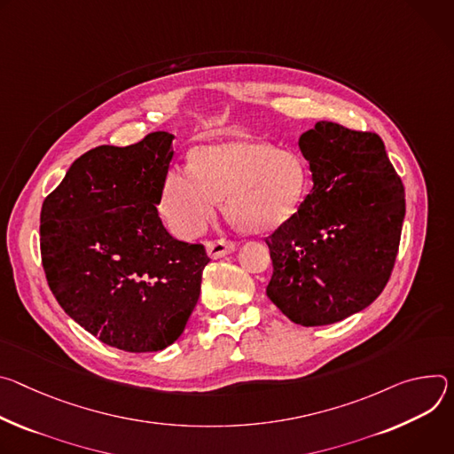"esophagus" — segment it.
I'll return each instance as SVG.
<instances>
[{
	"label": "esophagus",
	"mask_w": 454,
	"mask_h": 454,
	"mask_svg": "<svg viewBox=\"0 0 454 454\" xmlns=\"http://www.w3.org/2000/svg\"><path fill=\"white\" fill-rule=\"evenodd\" d=\"M206 248H207V254H209V258L216 260V258H223L225 254H231V253H234L236 243H234V241H229V239H223V238H222V239H213V241H207Z\"/></svg>",
	"instance_id": "34e87169"
}]
</instances>
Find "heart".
<instances>
[{
  "label": "heart",
  "instance_id": "heart-1",
  "mask_svg": "<svg viewBox=\"0 0 454 454\" xmlns=\"http://www.w3.org/2000/svg\"><path fill=\"white\" fill-rule=\"evenodd\" d=\"M189 168L164 176L160 215L182 236H198L223 200L227 220L248 234H265L290 222L309 194L307 160L254 138H229L196 147Z\"/></svg>",
  "mask_w": 454,
  "mask_h": 454
}]
</instances>
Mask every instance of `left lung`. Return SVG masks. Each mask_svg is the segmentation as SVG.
<instances>
[{"instance_id":"8db88e82","label":"left lung","mask_w":454,"mask_h":454,"mask_svg":"<svg viewBox=\"0 0 454 454\" xmlns=\"http://www.w3.org/2000/svg\"><path fill=\"white\" fill-rule=\"evenodd\" d=\"M314 187L265 241L267 295L295 325L323 326L370 307L384 290L406 215L404 185L375 133L321 121L299 137Z\"/></svg>"}]
</instances>
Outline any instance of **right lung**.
Masks as SVG:
<instances>
[{
	"label": "right lung",
	"mask_w": 454,
	"mask_h": 454,
	"mask_svg": "<svg viewBox=\"0 0 454 454\" xmlns=\"http://www.w3.org/2000/svg\"><path fill=\"white\" fill-rule=\"evenodd\" d=\"M173 138L86 151L41 207V260L61 309L108 346L145 354L173 344L209 263L204 245L175 239L157 206Z\"/></svg>",
	"instance_id": "obj_1"
}]
</instances>
